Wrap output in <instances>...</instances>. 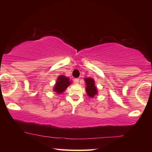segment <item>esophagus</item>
I'll return each instance as SVG.
<instances>
[{
	"mask_svg": "<svg viewBox=\"0 0 152 152\" xmlns=\"http://www.w3.org/2000/svg\"><path fill=\"white\" fill-rule=\"evenodd\" d=\"M74 83H76V84H78V82H79V78H75L74 79Z\"/></svg>",
	"mask_w": 152,
	"mask_h": 152,
	"instance_id": "obj_1",
	"label": "esophagus"
}]
</instances>
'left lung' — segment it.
<instances>
[{
	"label": "left lung",
	"instance_id": "1",
	"mask_svg": "<svg viewBox=\"0 0 152 152\" xmlns=\"http://www.w3.org/2000/svg\"><path fill=\"white\" fill-rule=\"evenodd\" d=\"M84 80L86 82V92L88 96L91 98L94 97L95 95L97 94V88L95 86L94 80L93 78H85Z\"/></svg>",
	"mask_w": 152,
	"mask_h": 152
}]
</instances>
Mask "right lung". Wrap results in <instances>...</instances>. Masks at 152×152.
I'll list each match as a JSON object with an SVG mask.
<instances>
[{
  "label": "right lung",
  "instance_id": "1",
  "mask_svg": "<svg viewBox=\"0 0 152 152\" xmlns=\"http://www.w3.org/2000/svg\"><path fill=\"white\" fill-rule=\"evenodd\" d=\"M70 83H72V82L70 81L69 78H67L64 75L60 76L53 87V91L57 94H61L67 88V87L70 85Z\"/></svg>",
  "mask_w": 152,
  "mask_h": 152
}]
</instances>
